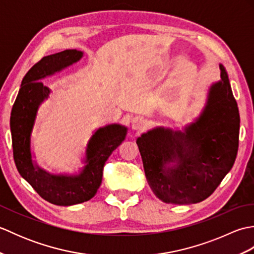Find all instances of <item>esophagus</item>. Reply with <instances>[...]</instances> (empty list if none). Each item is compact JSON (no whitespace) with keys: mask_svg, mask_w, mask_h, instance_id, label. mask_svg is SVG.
Listing matches in <instances>:
<instances>
[{"mask_svg":"<svg viewBox=\"0 0 254 254\" xmlns=\"http://www.w3.org/2000/svg\"><path fill=\"white\" fill-rule=\"evenodd\" d=\"M145 120L143 118H139V117H135V118H133L132 119V121H131V127H132V128L133 130H135V131H141V130H143L144 128V127H145Z\"/></svg>","mask_w":254,"mask_h":254,"instance_id":"34e87169","label":"esophagus"}]
</instances>
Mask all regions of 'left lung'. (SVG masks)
<instances>
[{"instance_id": "left-lung-1", "label": "left lung", "mask_w": 254, "mask_h": 254, "mask_svg": "<svg viewBox=\"0 0 254 254\" xmlns=\"http://www.w3.org/2000/svg\"><path fill=\"white\" fill-rule=\"evenodd\" d=\"M209 87L202 113L183 132L156 127L137 138L145 176L155 195L171 204L207 198L233 168L240 116L228 74Z\"/></svg>"}]
</instances>
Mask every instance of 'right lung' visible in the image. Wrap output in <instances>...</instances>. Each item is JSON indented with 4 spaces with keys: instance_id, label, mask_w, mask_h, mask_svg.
<instances>
[{
    "instance_id": "1",
    "label": "right lung",
    "mask_w": 254,
    "mask_h": 254,
    "mask_svg": "<svg viewBox=\"0 0 254 254\" xmlns=\"http://www.w3.org/2000/svg\"><path fill=\"white\" fill-rule=\"evenodd\" d=\"M82 57V51L73 49L42 58L21 80L10 112L16 168L42 198L60 206L79 204L94 197L101 185L105 163L124 141L127 132V127L120 124H109L98 128L87 144L86 165L79 175H51L34 164L30 152L31 131L38 108L50 94V89L40 80L77 62Z\"/></svg>"
}]
</instances>
